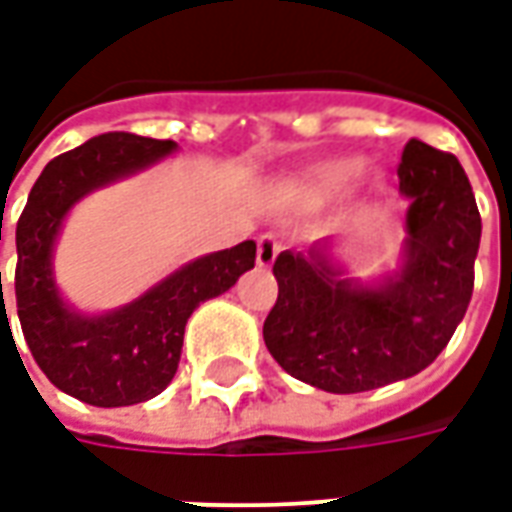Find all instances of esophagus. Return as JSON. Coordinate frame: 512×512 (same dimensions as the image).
<instances>
[{
    "label": "esophagus",
    "instance_id": "1",
    "mask_svg": "<svg viewBox=\"0 0 512 512\" xmlns=\"http://www.w3.org/2000/svg\"><path fill=\"white\" fill-rule=\"evenodd\" d=\"M279 252H282V241H279L277 235L266 233L257 238V266L260 268L271 266Z\"/></svg>",
    "mask_w": 512,
    "mask_h": 512
}]
</instances>
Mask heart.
Returning a JSON list of instances; mask_svg holds the SVG:
<instances>
[{"instance_id": "obj_1", "label": "heart", "mask_w": 512, "mask_h": 512, "mask_svg": "<svg viewBox=\"0 0 512 512\" xmlns=\"http://www.w3.org/2000/svg\"><path fill=\"white\" fill-rule=\"evenodd\" d=\"M362 172H365V161L362 158H337V161H329L321 169H315V175L307 183V191H310L312 197H318V200L337 197L345 189H351V183Z\"/></svg>"}]
</instances>
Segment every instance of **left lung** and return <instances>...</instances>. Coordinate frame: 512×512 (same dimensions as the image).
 Listing matches in <instances>:
<instances>
[{
  "label": "left lung",
  "instance_id": "1",
  "mask_svg": "<svg viewBox=\"0 0 512 512\" xmlns=\"http://www.w3.org/2000/svg\"><path fill=\"white\" fill-rule=\"evenodd\" d=\"M408 197L397 277L359 288L337 277L321 246L274 260L279 296L263 340L282 370L334 395L417 376L466 315L480 246V211L458 158L408 139L397 164Z\"/></svg>",
  "mask_w": 512,
  "mask_h": 512
}]
</instances>
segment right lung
I'll return each instance as SVG.
<instances>
[{
  "label": "right lung",
  "mask_w": 512,
  "mask_h": 512,
  "mask_svg": "<svg viewBox=\"0 0 512 512\" xmlns=\"http://www.w3.org/2000/svg\"><path fill=\"white\" fill-rule=\"evenodd\" d=\"M175 147L172 139L123 131L93 136L51 158L16 224V307L24 340L51 384L90 406H134L164 392L178 370L191 312L255 268V241H244L183 266L109 315L87 318L62 304L51 249L65 213L84 194L150 167Z\"/></svg>",
  "instance_id": "obj_1"
}]
</instances>
